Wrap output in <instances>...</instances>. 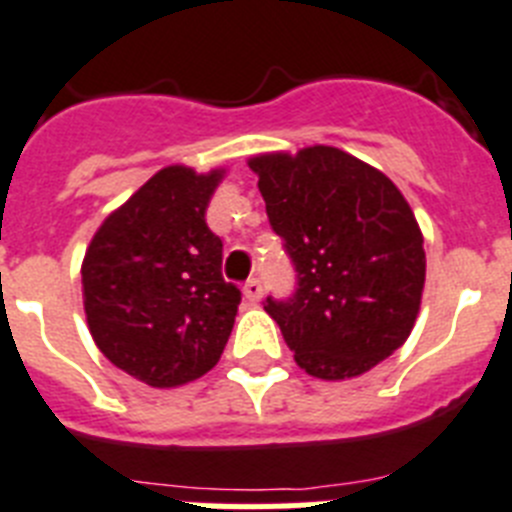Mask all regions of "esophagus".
I'll return each instance as SVG.
<instances>
[{"label":"esophagus","instance_id":"obj_1","mask_svg":"<svg viewBox=\"0 0 512 512\" xmlns=\"http://www.w3.org/2000/svg\"><path fill=\"white\" fill-rule=\"evenodd\" d=\"M244 299L250 301V304H257L262 299V283L257 278H250V281L244 283Z\"/></svg>","mask_w":512,"mask_h":512}]
</instances>
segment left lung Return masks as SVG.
Instances as JSON below:
<instances>
[{
  "label": "left lung",
  "instance_id": "left-lung-1",
  "mask_svg": "<svg viewBox=\"0 0 512 512\" xmlns=\"http://www.w3.org/2000/svg\"><path fill=\"white\" fill-rule=\"evenodd\" d=\"M270 229L296 270L288 299H265L309 376L353 379L412 332L425 283L415 213L397 185L335 146L250 159Z\"/></svg>",
  "mask_w": 512,
  "mask_h": 512
}]
</instances>
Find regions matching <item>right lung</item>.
<instances>
[{
  "label": "right lung",
  "mask_w": 512,
  "mask_h": 512,
  "mask_svg": "<svg viewBox=\"0 0 512 512\" xmlns=\"http://www.w3.org/2000/svg\"><path fill=\"white\" fill-rule=\"evenodd\" d=\"M221 172L164 167L97 229L82 265L87 324L113 366L180 386L219 363L242 291L224 281V244L206 208Z\"/></svg>",
  "instance_id": "add662e5"
}]
</instances>
